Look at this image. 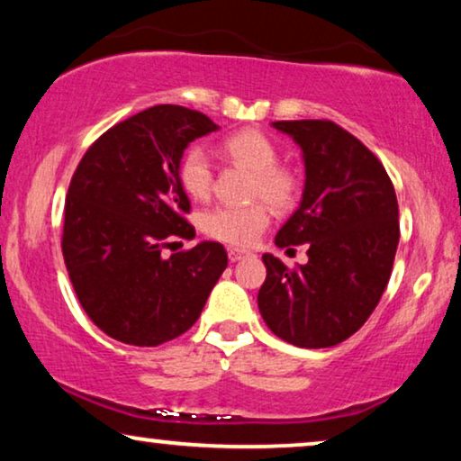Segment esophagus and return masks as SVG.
<instances>
[{
    "label": "esophagus",
    "mask_w": 461,
    "mask_h": 461,
    "mask_svg": "<svg viewBox=\"0 0 461 461\" xmlns=\"http://www.w3.org/2000/svg\"><path fill=\"white\" fill-rule=\"evenodd\" d=\"M245 256H249L248 249H237V248H230V249H229V260H230V262H239V260H241V258H245Z\"/></svg>",
    "instance_id": "34e87169"
}]
</instances>
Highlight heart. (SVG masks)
Returning <instances> with one entry per match:
<instances>
[{"label": "heart", "mask_w": 461, "mask_h": 461, "mask_svg": "<svg viewBox=\"0 0 461 461\" xmlns=\"http://www.w3.org/2000/svg\"><path fill=\"white\" fill-rule=\"evenodd\" d=\"M222 153L239 166L248 167L251 199H264L276 210H285L298 197V178L279 163V149L267 134L258 130H239L222 140ZM180 185L188 197L203 201L213 185V163L203 147L188 149L178 167ZM270 222L268 207L251 203L243 207L218 205L201 216V229L207 237L230 245H251Z\"/></svg>", "instance_id": "heart-1"}]
</instances>
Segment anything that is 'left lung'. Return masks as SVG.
Instances as JSON below:
<instances>
[{"instance_id":"left-lung-1","label":"left lung","mask_w":461,"mask_h":461,"mask_svg":"<svg viewBox=\"0 0 461 461\" xmlns=\"http://www.w3.org/2000/svg\"><path fill=\"white\" fill-rule=\"evenodd\" d=\"M273 128L298 144L306 176L298 210L275 243H306L308 262L289 270L264 254L258 308L285 342L330 348L361 330L388 285L399 245L396 193L377 157L333 122H275Z\"/></svg>"}]
</instances>
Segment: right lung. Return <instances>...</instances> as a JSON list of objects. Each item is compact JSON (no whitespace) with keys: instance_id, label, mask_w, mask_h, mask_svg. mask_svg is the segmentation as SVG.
Here are the masks:
<instances>
[{"instance_id":"obj_1","label":"right lung","mask_w":461,"mask_h":461,"mask_svg":"<svg viewBox=\"0 0 461 461\" xmlns=\"http://www.w3.org/2000/svg\"><path fill=\"white\" fill-rule=\"evenodd\" d=\"M218 125L199 111L157 104L104 131L75 169L62 256L79 304L106 336L159 346L191 330L229 256L213 241L163 258L193 239L178 167L188 144Z\"/></svg>"}]
</instances>
